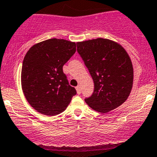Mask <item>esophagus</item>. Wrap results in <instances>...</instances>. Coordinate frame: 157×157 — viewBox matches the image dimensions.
<instances>
[{
	"mask_svg": "<svg viewBox=\"0 0 157 157\" xmlns=\"http://www.w3.org/2000/svg\"><path fill=\"white\" fill-rule=\"evenodd\" d=\"M75 89H76V91H77V93L78 94V95H79V94H81V86H78Z\"/></svg>",
	"mask_w": 157,
	"mask_h": 157,
	"instance_id": "1",
	"label": "esophagus"
}]
</instances>
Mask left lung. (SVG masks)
I'll return each mask as SVG.
<instances>
[{
  "mask_svg": "<svg viewBox=\"0 0 157 157\" xmlns=\"http://www.w3.org/2000/svg\"><path fill=\"white\" fill-rule=\"evenodd\" d=\"M76 44L94 82L93 93L85 99L86 103L102 113L122 105L133 82L132 62L126 50L115 41L101 38Z\"/></svg>",
  "mask_w": 157,
  "mask_h": 157,
  "instance_id": "left-lung-1",
  "label": "left lung"
}]
</instances>
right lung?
Wrapping results in <instances>:
<instances>
[{
    "label": "right lung",
    "instance_id": "obj_1",
    "mask_svg": "<svg viewBox=\"0 0 157 157\" xmlns=\"http://www.w3.org/2000/svg\"><path fill=\"white\" fill-rule=\"evenodd\" d=\"M75 51V42L52 38L33 45L25 55L22 90L28 103L38 113L60 114L76 94L62 68Z\"/></svg>",
    "mask_w": 157,
    "mask_h": 157
}]
</instances>
